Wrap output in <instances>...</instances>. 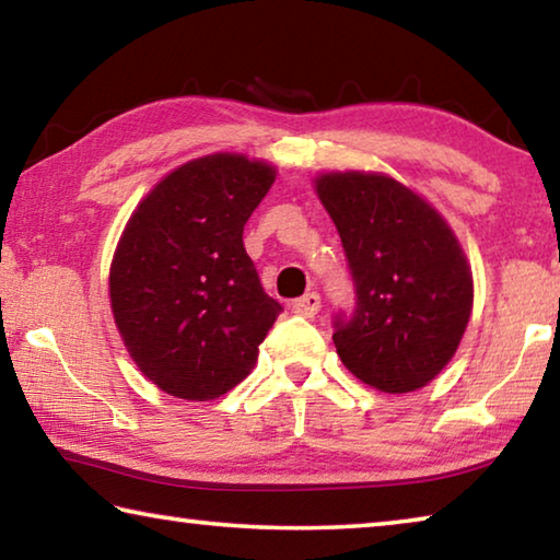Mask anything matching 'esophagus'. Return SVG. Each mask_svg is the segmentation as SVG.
Here are the masks:
<instances>
[{
    "label": "esophagus",
    "mask_w": 560,
    "mask_h": 560,
    "mask_svg": "<svg viewBox=\"0 0 560 560\" xmlns=\"http://www.w3.org/2000/svg\"><path fill=\"white\" fill-rule=\"evenodd\" d=\"M291 311L293 314H299V316H306V318H314L318 311H320V296L316 291H311V293H306V296H301V299H296L291 303Z\"/></svg>",
    "instance_id": "34e87169"
}]
</instances>
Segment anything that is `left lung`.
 <instances>
[{
	"label": "left lung",
	"mask_w": 560,
	"mask_h": 560,
	"mask_svg": "<svg viewBox=\"0 0 560 560\" xmlns=\"http://www.w3.org/2000/svg\"><path fill=\"white\" fill-rule=\"evenodd\" d=\"M318 200L343 242L355 308L334 343L358 381L381 393L420 390L442 373L467 330L474 281L447 220L383 173H320Z\"/></svg>",
	"instance_id": "8db88e82"
}]
</instances>
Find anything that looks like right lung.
Listing matches in <instances>:
<instances>
[{
  "instance_id": "add662e5",
  "label": "right lung",
  "mask_w": 560,
  "mask_h": 560,
  "mask_svg": "<svg viewBox=\"0 0 560 560\" xmlns=\"http://www.w3.org/2000/svg\"><path fill=\"white\" fill-rule=\"evenodd\" d=\"M277 167L214 153L175 167L140 200L110 261L116 328L160 390L205 402L257 365L281 303L267 296L244 249L252 212Z\"/></svg>"
}]
</instances>
